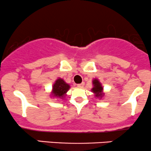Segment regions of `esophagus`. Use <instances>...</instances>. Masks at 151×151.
Listing matches in <instances>:
<instances>
[{"label":"esophagus","instance_id":"34e87169","mask_svg":"<svg viewBox=\"0 0 151 151\" xmlns=\"http://www.w3.org/2000/svg\"><path fill=\"white\" fill-rule=\"evenodd\" d=\"M84 85V82H82V83H81V84H77V86L78 87H83Z\"/></svg>","mask_w":151,"mask_h":151}]
</instances>
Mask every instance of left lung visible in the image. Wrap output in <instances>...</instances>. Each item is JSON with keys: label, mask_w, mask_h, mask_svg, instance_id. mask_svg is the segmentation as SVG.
<instances>
[{"label": "left lung", "mask_w": 151, "mask_h": 151, "mask_svg": "<svg viewBox=\"0 0 151 151\" xmlns=\"http://www.w3.org/2000/svg\"><path fill=\"white\" fill-rule=\"evenodd\" d=\"M93 84V88L91 89V91L93 93H94L95 96L97 98H102V96L104 95V93H103V86H101L100 81L98 79H93L92 81Z\"/></svg>", "instance_id": "8db88e82"}]
</instances>
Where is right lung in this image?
Listing matches in <instances>:
<instances>
[{"mask_svg":"<svg viewBox=\"0 0 151 151\" xmlns=\"http://www.w3.org/2000/svg\"><path fill=\"white\" fill-rule=\"evenodd\" d=\"M70 86L65 82L62 79H57L53 84L52 90V96L53 97L63 99L65 96L66 93L70 89Z\"/></svg>","mask_w":151,"mask_h":151,"instance_id":"obj_1","label":"right lung"}]
</instances>
